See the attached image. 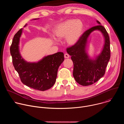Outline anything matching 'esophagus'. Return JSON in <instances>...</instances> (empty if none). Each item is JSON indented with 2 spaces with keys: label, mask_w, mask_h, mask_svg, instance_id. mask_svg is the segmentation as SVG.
<instances>
[{
  "label": "esophagus",
  "mask_w": 124,
  "mask_h": 124,
  "mask_svg": "<svg viewBox=\"0 0 124 124\" xmlns=\"http://www.w3.org/2000/svg\"><path fill=\"white\" fill-rule=\"evenodd\" d=\"M69 57H70V56H69V55L68 54H64V57L65 58H68Z\"/></svg>",
  "instance_id": "obj_1"
}]
</instances>
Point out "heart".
Returning a JSON list of instances; mask_svg holds the SVG:
<instances>
[{"label":"heart","instance_id":"obj_1","mask_svg":"<svg viewBox=\"0 0 124 124\" xmlns=\"http://www.w3.org/2000/svg\"><path fill=\"white\" fill-rule=\"evenodd\" d=\"M83 29V24L80 21L70 19L57 24L54 34L58 39L66 38L67 43L73 46L79 40Z\"/></svg>","mask_w":124,"mask_h":124}]
</instances>
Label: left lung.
I'll return each instance as SVG.
<instances>
[{
    "label": "left lung",
    "mask_w": 124,
    "mask_h": 124,
    "mask_svg": "<svg viewBox=\"0 0 124 124\" xmlns=\"http://www.w3.org/2000/svg\"><path fill=\"white\" fill-rule=\"evenodd\" d=\"M99 24L100 23L97 21ZM96 30H100L105 38V44L101 54L95 61L88 58L85 52L86 39L90 33ZM74 64L73 76L76 81L82 86H88L96 82L104 75L105 69L110 58L109 37L105 28L101 25L91 27L85 31L78 42L67 48Z\"/></svg>",
    "instance_id": "1"
}]
</instances>
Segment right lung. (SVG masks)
Segmentation results:
<instances>
[{
    "label": "right lung",
    "mask_w": 124,
    "mask_h": 124,
    "mask_svg": "<svg viewBox=\"0 0 124 124\" xmlns=\"http://www.w3.org/2000/svg\"><path fill=\"white\" fill-rule=\"evenodd\" d=\"M22 29L14 35L10 48L15 69L21 81L27 86L42 91L49 89L55 82L58 68L64 60V54L58 52L44 57L38 63L26 62L22 58L19 50Z\"/></svg>",
    "instance_id": "add662e5"
}]
</instances>
